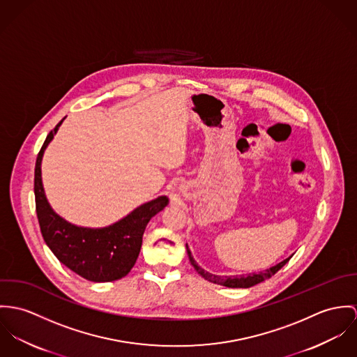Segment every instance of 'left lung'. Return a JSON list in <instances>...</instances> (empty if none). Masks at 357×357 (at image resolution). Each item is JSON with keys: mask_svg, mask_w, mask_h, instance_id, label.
I'll list each match as a JSON object with an SVG mask.
<instances>
[{"mask_svg": "<svg viewBox=\"0 0 357 357\" xmlns=\"http://www.w3.org/2000/svg\"><path fill=\"white\" fill-rule=\"evenodd\" d=\"M186 250H188L189 260H190L192 266L195 267V270L197 271L201 277L205 278V279L209 280V282H213V283H218V284H222V286H226V287H242V289L252 287V286H255V284H257V283H260V282H263V280H266V279H270L273 275H275L278 271L291 259V256H290V257L284 259L283 261L278 263L277 266H274V267H271V268H267V270H264V271H260L259 274H255V273H253V274H248V275L219 277V275L209 274L208 271L202 270V268L198 266L197 263H196V260H195L193 256H192V252H190L188 243H186Z\"/></svg>", "mask_w": 357, "mask_h": 357, "instance_id": "1", "label": "left lung"}]
</instances>
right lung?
<instances>
[{"mask_svg":"<svg viewBox=\"0 0 357 357\" xmlns=\"http://www.w3.org/2000/svg\"><path fill=\"white\" fill-rule=\"evenodd\" d=\"M63 120L47 134L36 162L34 193L42 237L54 256L79 277L91 282L118 280L134 267L146 225L164 209L168 198L160 196L145 202L119 222L101 229L78 227L64 220L50 208L40 176L43 152Z\"/></svg>","mask_w":357,"mask_h":357,"instance_id":"obj_1","label":"right lung"}]
</instances>
